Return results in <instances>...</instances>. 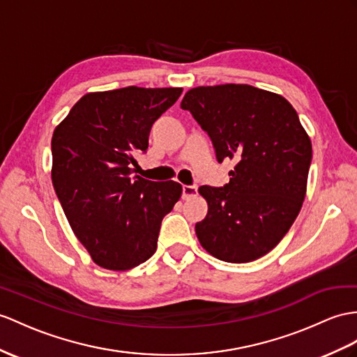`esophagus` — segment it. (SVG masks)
<instances>
[{
    "instance_id": "34e87169",
    "label": "esophagus",
    "mask_w": 357,
    "mask_h": 357,
    "mask_svg": "<svg viewBox=\"0 0 357 357\" xmlns=\"http://www.w3.org/2000/svg\"><path fill=\"white\" fill-rule=\"evenodd\" d=\"M197 192H198V188H197V186L185 185V186H183V192H181V198L188 199V198H190V197H195Z\"/></svg>"
}]
</instances>
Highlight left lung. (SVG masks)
<instances>
[{"label":"left lung","instance_id":"obj_1","mask_svg":"<svg viewBox=\"0 0 357 357\" xmlns=\"http://www.w3.org/2000/svg\"><path fill=\"white\" fill-rule=\"evenodd\" d=\"M180 106L211 137L216 160L236 163L227 185L198 189L208 206L195 224L199 244L230 264L265 256L306 195L312 144L297 112L282 95L250 84L199 86Z\"/></svg>","mask_w":357,"mask_h":357}]
</instances>
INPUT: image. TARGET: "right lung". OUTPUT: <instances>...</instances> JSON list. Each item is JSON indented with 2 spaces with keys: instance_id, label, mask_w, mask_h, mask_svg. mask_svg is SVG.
Here are the masks:
<instances>
[{
  "instance_id": "right-lung-1",
  "label": "right lung",
  "mask_w": 357,
  "mask_h": 357,
  "mask_svg": "<svg viewBox=\"0 0 357 357\" xmlns=\"http://www.w3.org/2000/svg\"><path fill=\"white\" fill-rule=\"evenodd\" d=\"M181 91L128 86L86 93L54 130V190L77 239L101 268L126 271L149 260L163 216L181 197L177 181L133 176L154 121Z\"/></svg>"
}]
</instances>
